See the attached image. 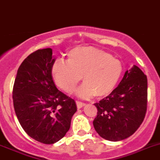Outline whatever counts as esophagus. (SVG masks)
Returning <instances> with one entry per match:
<instances>
[{"label":"esophagus","instance_id":"1","mask_svg":"<svg viewBox=\"0 0 160 160\" xmlns=\"http://www.w3.org/2000/svg\"><path fill=\"white\" fill-rule=\"evenodd\" d=\"M76 105H77V107L80 109V108H82L83 107L85 106V103L81 102H79V101H76Z\"/></svg>","mask_w":160,"mask_h":160}]
</instances>
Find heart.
<instances>
[{
  "mask_svg": "<svg viewBox=\"0 0 160 160\" xmlns=\"http://www.w3.org/2000/svg\"><path fill=\"white\" fill-rule=\"evenodd\" d=\"M55 84L71 92L81 80L84 84L76 91L81 98L109 95L121 77L123 67L119 60L105 51L90 46L76 47L68 53V62L57 59L51 67Z\"/></svg>",
  "mask_w": 160,
  "mask_h": 160,
  "instance_id": "1",
  "label": "heart"
}]
</instances>
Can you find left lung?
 Instances as JSON below:
<instances>
[{"label": "left lung", "instance_id": "left-lung-1", "mask_svg": "<svg viewBox=\"0 0 160 160\" xmlns=\"http://www.w3.org/2000/svg\"><path fill=\"white\" fill-rule=\"evenodd\" d=\"M98 115L92 123L102 138L118 142L132 136L140 127L147 107V78L133 65L107 98L94 104Z\"/></svg>", "mask_w": 160, "mask_h": 160}]
</instances>
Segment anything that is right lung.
<instances>
[{
	"mask_svg": "<svg viewBox=\"0 0 160 160\" xmlns=\"http://www.w3.org/2000/svg\"><path fill=\"white\" fill-rule=\"evenodd\" d=\"M50 48L38 49L18 68L13 102L16 116L24 131L44 144L63 138L77 111L76 102L57 88L51 75L55 61Z\"/></svg>",
	"mask_w": 160,
	"mask_h": 160,
	"instance_id": "1",
	"label": "right lung"
}]
</instances>
